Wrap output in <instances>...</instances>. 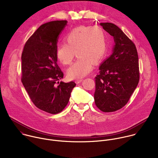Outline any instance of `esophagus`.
I'll list each match as a JSON object with an SVG mask.
<instances>
[{
	"mask_svg": "<svg viewBox=\"0 0 158 158\" xmlns=\"http://www.w3.org/2000/svg\"><path fill=\"white\" fill-rule=\"evenodd\" d=\"M82 79H77V80H76V84H79L82 82Z\"/></svg>",
	"mask_w": 158,
	"mask_h": 158,
	"instance_id": "obj_1",
	"label": "esophagus"
}]
</instances>
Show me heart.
Returning a JSON list of instances; mask_svg holds the SVG:
<instances>
[{
	"label": "heart",
	"mask_w": 158,
	"mask_h": 158,
	"mask_svg": "<svg viewBox=\"0 0 158 158\" xmlns=\"http://www.w3.org/2000/svg\"><path fill=\"white\" fill-rule=\"evenodd\" d=\"M65 43L56 46V56L63 65L71 64L75 52L78 56L67 70L71 79H80L93 69V64L101 62L106 54V34L99 26H79L71 30L64 38Z\"/></svg>",
	"instance_id": "b5f03b06"
}]
</instances>
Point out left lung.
<instances>
[{
  "label": "left lung",
  "mask_w": 158,
  "mask_h": 158,
  "mask_svg": "<svg viewBox=\"0 0 158 158\" xmlns=\"http://www.w3.org/2000/svg\"><path fill=\"white\" fill-rule=\"evenodd\" d=\"M100 25L114 37L115 45L99 67L94 98L101 110L110 112L124 107L138 84V55L135 44L117 26L109 22Z\"/></svg>",
  "instance_id": "8db88e82"
}]
</instances>
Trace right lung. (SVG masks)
Instances as JSON below:
<instances>
[{"label":"right lung","instance_id":"add662e5","mask_svg":"<svg viewBox=\"0 0 158 158\" xmlns=\"http://www.w3.org/2000/svg\"><path fill=\"white\" fill-rule=\"evenodd\" d=\"M67 23L54 20L40 26L25 44L21 57V81L31 101L37 108L52 114L65 107L76 85L73 81L59 82L64 74L57 64L56 50Z\"/></svg>","mask_w":158,"mask_h":158}]
</instances>
